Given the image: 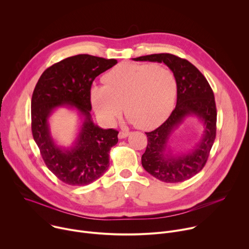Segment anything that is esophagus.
Wrapping results in <instances>:
<instances>
[{
	"mask_svg": "<svg viewBox=\"0 0 249 249\" xmlns=\"http://www.w3.org/2000/svg\"><path fill=\"white\" fill-rule=\"evenodd\" d=\"M129 135H130V132H128V131H121V132H119L118 137H119V139H124V138H127Z\"/></svg>",
	"mask_w": 249,
	"mask_h": 249,
	"instance_id": "1",
	"label": "esophagus"
}]
</instances>
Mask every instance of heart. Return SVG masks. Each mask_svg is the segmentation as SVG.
I'll list each match as a JSON object with an SVG mask.
<instances>
[{
  "label": "heart",
  "mask_w": 249,
  "mask_h": 249,
  "mask_svg": "<svg viewBox=\"0 0 249 249\" xmlns=\"http://www.w3.org/2000/svg\"><path fill=\"white\" fill-rule=\"evenodd\" d=\"M105 86L93 87L90 100L96 115L113 124L122 111L140 129H153L171 113L177 82L169 70L155 64L125 63L104 77Z\"/></svg>",
  "instance_id": "heart-1"
}]
</instances>
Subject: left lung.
Listing matches in <instances>:
<instances>
[{
  "mask_svg": "<svg viewBox=\"0 0 249 249\" xmlns=\"http://www.w3.org/2000/svg\"><path fill=\"white\" fill-rule=\"evenodd\" d=\"M132 60L163 63L170 69L177 82L174 110L159 128L146 133L148 145L142 156V165L160 181H185L202 170L214 144L217 122L214 92L200 71L185 59L161 53ZM187 117H196L201 122V139L191 151L174 154L169 146L172 134Z\"/></svg>",
  "mask_w": 249,
  "mask_h": 249,
  "instance_id": "8db88e82",
  "label": "left lung"
}]
</instances>
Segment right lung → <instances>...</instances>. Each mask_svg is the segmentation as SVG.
I'll use <instances>...</instances> for the list:
<instances>
[{
  "mask_svg": "<svg viewBox=\"0 0 249 249\" xmlns=\"http://www.w3.org/2000/svg\"><path fill=\"white\" fill-rule=\"evenodd\" d=\"M117 64L88 54L66 58L46 69L31 98V130L49 170L66 184H90L107 170L109 151L118 142V131L102 129L90 115V88L94 79ZM76 110L81 124L72 146L56 144L49 118L58 108Z\"/></svg>",
  "mask_w": 249,
  "mask_h": 249,
  "instance_id": "obj_1",
  "label": "right lung"
}]
</instances>
